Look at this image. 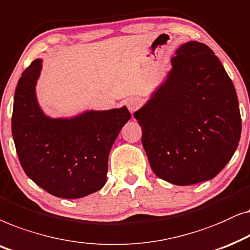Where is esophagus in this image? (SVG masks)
<instances>
[{
  "label": "esophagus",
  "instance_id": "1",
  "mask_svg": "<svg viewBox=\"0 0 250 250\" xmlns=\"http://www.w3.org/2000/svg\"><path fill=\"white\" fill-rule=\"evenodd\" d=\"M125 104H127V107L130 111V113H134L141 106V99L138 97H130L127 99Z\"/></svg>",
  "mask_w": 250,
  "mask_h": 250
}]
</instances>
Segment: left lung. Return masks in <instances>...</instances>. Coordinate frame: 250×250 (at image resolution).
Listing matches in <instances>:
<instances>
[{
    "mask_svg": "<svg viewBox=\"0 0 250 250\" xmlns=\"http://www.w3.org/2000/svg\"><path fill=\"white\" fill-rule=\"evenodd\" d=\"M175 55L166 80L134 116L153 172L192 185L212 179L231 160L241 116L233 82L209 46L189 41Z\"/></svg>",
    "mask_w": 250,
    "mask_h": 250,
    "instance_id": "left-lung-1",
    "label": "left lung"
}]
</instances>
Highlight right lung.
<instances>
[{
	"label": "right lung",
	"mask_w": 250,
	"mask_h": 250,
	"mask_svg": "<svg viewBox=\"0 0 250 250\" xmlns=\"http://www.w3.org/2000/svg\"><path fill=\"white\" fill-rule=\"evenodd\" d=\"M36 59L19 79L13 98L12 137L25 174L50 194L78 199L106 183L108 154L131 118L125 106L85 109L67 118H51L39 104L36 84L42 71Z\"/></svg>",
	"instance_id": "1"
}]
</instances>
